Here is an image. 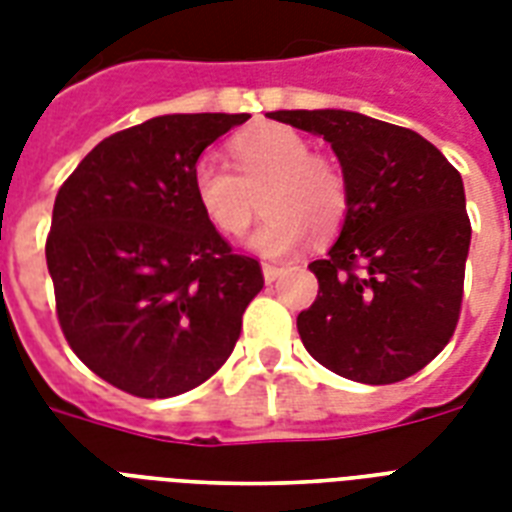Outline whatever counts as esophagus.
Listing matches in <instances>:
<instances>
[{
	"instance_id": "1",
	"label": "esophagus",
	"mask_w": 512,
	"mask_h": 512,
	"mask_svg": "<svg viewBox=\"0 0 512 512\" xmlns=\"http://www.w3.org/2000/svg\"><path fill=\"white\" fill-rule=\"evenodd\" d=\"M263 276H265V281H268V284H273V281L281 276V268H279V265H273V263H263Z\"/></svg>"
}]
</instances>
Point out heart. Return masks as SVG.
<instances>
[{"instance_id":"heart-1","label":"heart","mask_w":512,"mask_h":512,"mask_svg":"<svg viewBox=\"0 0 512 512\" xmlns=\"http://www.w3.org/2000/svg\"><path fill=\"white\" fill-rule=\"evenodd\" d=\"M236 173L215 156L193 164V196L217 231L239 239L255 220L265 193L268 217L252 233V249L265 257H287L311 236L329 239L348 215V185L335 164L311 154L300 132L268 124L233 140Z\"/></svg>"}]
</instances>
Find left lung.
Here are the masks:
<instances>
[{
	"label": "left lung",
	"mask_w": 512,
	"mask_h": 512,
	"mask_svg": "<svg viewBox=\"0 0 512 512\" xmlns=\"http://www.w3.org/2000/svg\"><path fill=\"white\" fill-rule=\"evenodd\" d=\"M332 146L348 215L324 260L319 295L297 316L305 350L340 377L390 385L452 340L470 220L460 172L417 132L340 108L273 111Z\"/></svg>",
	"instance_id": "8db88e82"
}]
</instances>
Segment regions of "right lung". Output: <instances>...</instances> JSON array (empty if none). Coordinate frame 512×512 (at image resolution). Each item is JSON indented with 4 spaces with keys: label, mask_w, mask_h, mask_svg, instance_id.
<instances>
[{
    "label": "right lung",
    "mask_w": 512,
    "mask_h": 512,
    "mask_svg": "<svg viewBox=\"0 0 512 512\" xmlns=\"http://www.w3.org/2000/svg\"><path fill=\"white\" fill-rule=\"evenodd\" d=\"M249 114H167L100 140L60 185L47 268L68 345L140 398L196 388L225 364L263 289L193 196V164Z\"/></svg>",
    "instance_id": "1"
}]
</instances>
